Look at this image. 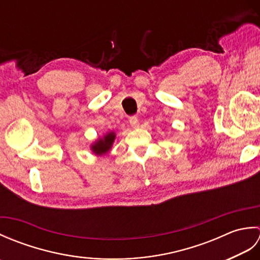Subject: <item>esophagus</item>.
<instances>
[{"label":"esophagus","instance_id":"esophagus-1","mask_svg":"<svg viewBox=\"0 0 260 260\" xmlns=\"http://www.w3.org/2000/svg\"><path fill=\"white\" fill-rule=\"evenodd\" d=\"M129 124L132 127H133V128H137V127L140 126L139 118H137L136 116H132V117L129 118Z\"/></svg>","mask_w":260,"mask_h":260}]
</instances>
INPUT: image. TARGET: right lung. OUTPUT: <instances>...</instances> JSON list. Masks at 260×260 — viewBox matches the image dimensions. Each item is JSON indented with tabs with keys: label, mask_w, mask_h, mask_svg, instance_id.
<instances>
[{
	"label": "right lung",
	"mask_w": 260,
	"mask_h": 260,
	"mask_svg": "<svg viewBox=\"0 0 260 260\" xmlns=\"http://www.w3.org/2000/svg\"><path fill=\"white\" fill-rule=\"evenodd\" d=\"M116 139L115 132H107L106 134L99 137L90 145V151L97 156H103L112 150L114 141Z\"/></svg>",
	"instance_id": "1"
}]
</instances>
